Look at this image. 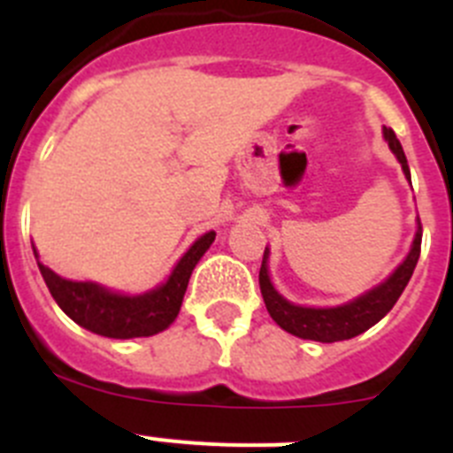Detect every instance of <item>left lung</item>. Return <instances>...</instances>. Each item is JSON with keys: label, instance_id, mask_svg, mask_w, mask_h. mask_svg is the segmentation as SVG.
Returning a JSON list of instances; mask_svg holds the SVG:
<instances>
[{"label": "left lung", "instance_id": "8db88e82", "mask_svg": "<svg viewBox=\"0 0 453 453\" xmlns=\"http://www.w3.org/2000/svg\"><path fill=\"white\" fill-rule=\"evenodd\" d=\"M383 138H386L388 147H390V151L395 154L399 165H402L403 177L411 183V170H408V161L402 150V142L397 140L395 131L388 129V127H383ZM419 245H422V224H419L418 218L413 242H411V250H408L406 258L381 283H376L370 290L361 292L358 297L349 299L345 303H338V306H303V303H295L283 297L281 292L276 290L274 283H272L270 247H265L258 283H261L267 313H270V318L283 331L303 340L340 342V340L356 338V335L365 334L376 322H381L390 313V308L397 303V299L402 297L403 288L408 286L415 265L419 261Z\"/></svg>", "mask_w": 453, "mask_h": 453}]
</instances>
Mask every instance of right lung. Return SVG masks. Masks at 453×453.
<instances>
[{"label":"right lung","mask_w":453,"mask_h":453,"mask_svg":"<svg viewBox=\"0 0 453 453\" xmlns=\"http://www.w3.org/2000/svg\"><path fill=\"white\" fill-rule=\"evenodd\" d=\"M213 240L215 231H206L203 235H199L188 247L186 254L179 258L177 265L172 267L165 281L147 292H138V295L113 290V288L95 281L65 279L42 265L34 242L31 247H34L40 274L45 279L51 297L72 322H77L79 326L104 335V338L129 340L161 334L177 319L192 270L202 261L208 247L213 245Z\"/></svg>","instance_id":"right-lung-1"}]
</instances>
